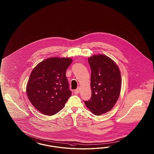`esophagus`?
I'll list each match as a JSON object with an SVG mask.
<instances>
[{"label":"esophagus","instance_id":"34e87169","mask_svg":"<svg viewBox=\"0 0 154 154\" xmlns=\"http://www.w3.org/2000/svg\"><path fill=\"white\" fill-rule=\"evenodd\" d=\"M80 90H81V88L79 87L77 89H75V94H78L79 93Z\"/></svg>","mask_w":154,"mask_h":154}]
</instances>
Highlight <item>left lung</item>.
<instances>
[{
    "instance_id": "obj_1",
    "label": "left lung",
    "mask_w": 154,
    "mask_h": 154,
    "mask_svg": "<svg viewBox=\"0 0 154 154\" xmlns=\"http://www.w3.org/2000/svg\"><path fill=\"white\" fill-rule=\"evenodd\" d=\"M88 61L92 95L84 103L93 114L99 116L109 111L117 102L121 91V73L115 62L106 55H94Z\"/></svg>"
}]
</instances>
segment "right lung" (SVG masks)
<instances>
[{"mask_svg": "<svg viewBox=\"0 0 154 154\" xmlns=\"http://www.w3.org/2000/svg\"><path fill=\"white\" fill-rule=\"evenodd\" d=\"M72 62L70 57H54L42 61L33 69L26 94L38 111L51 116L64 107L72 94L65 75Z\"/></svg>", "mask_w": 154, "mask_h": 154, "instance_id": "obj_1", "label": "right lung"}]
</instances>
